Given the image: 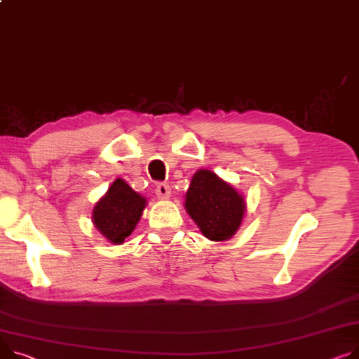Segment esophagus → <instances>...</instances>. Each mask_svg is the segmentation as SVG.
Here are the masks:
<instances>
[{
	"mask_svg": "<svg viewBox=\"0 0 359 359\" xmlns=\"http://www.w3.org/2000/svg\"><path fill=\"white\" fill-rule=\"evenodd\" d=\"M156 194H157V198L161 201L169 199L170 198V186L167 183H158L156 187Z\"/></svg>",
	"mask_w": 359,
	"mask_h": 359,
	"instance_id": "obj_1",
	"label": "esophagus"
}]
</instances>
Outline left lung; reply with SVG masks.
Returning <instances> with one entry per match:
<instances>
[{"label":"left lung","mask_w":359,"mask_h":359,"mask_svg":"<svg viewBox=\"0 0 359 359\" xmlns=\"http://www.w3.org/2000/svg\"><path fill=\"white\" fill-rule=\"evenodd\" d=\"M184 208L210 241H226L240 229L245 201L210 170H198L186 194Z\"/></svg>","instance_id":"1"}]
</instances>
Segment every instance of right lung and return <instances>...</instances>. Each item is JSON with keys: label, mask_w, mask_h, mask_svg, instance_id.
Masks as SVG:
<instances>
[{"label": "right lung", "mask_w": 359, "mask_h": 359, "mask_svg": "<svg viewBox=\"0 0 359 359\" xmlns=\"http://www.w3.org/2000/svg\"><path fill=\"white\" fill-rule=\"evenodd\" d=\"M147 201L123 180L116 179L95 205L92 222L112 244H123L135 229Z\"/></svg>", "instance_id": "right-lung-1"}]
</instances>
